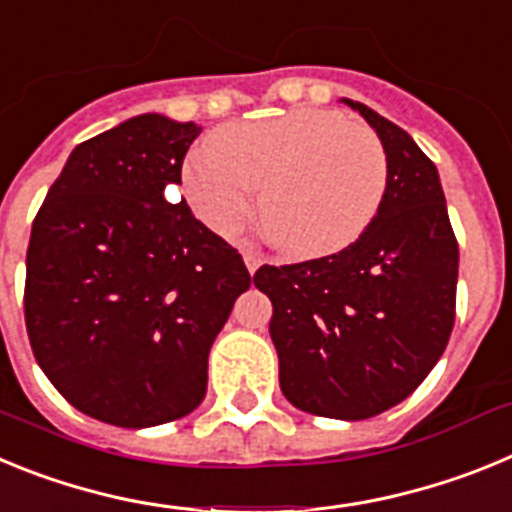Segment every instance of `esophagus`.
<instances>
[{"label": "esophagus", "instance_id": "obj_1", "mask_svg": "<svg viewBox=\"0 0 512 512\" xmlns=\"http://www.w3.org/2000/svg\"><path fill=\"white\" fill-rule=\"evenodd\" d=\"M243 261H246V269L251 271V274L261 266V256L253 251V248H246V251H243Z\"/></svg>", "mask_w": 512, "mask_h": 512}]
</instances>
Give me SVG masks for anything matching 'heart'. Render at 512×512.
Here are the masks:
<instances>
[{"label": "heart", "instance_id": "heart-1", "mask_svg": "<svg viewBox=\"0 0 512 512\" xmlns=\"http://www.w3.org/2000/svg\"><path fill=\"white\" fill-rule=\"evenodd\" d=\"M390 164L377 133L338 112L300 107L233 122L210 148L189 153L182 194L217 235L251 217V189L269 241L292 259H325L354 246L387 194Z\"/></svg>", "mask_w": 512, "mask_h": 512}]
</instances>
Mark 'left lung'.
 <instances>
[{"label":"left lung","instance_id":"8db88e82","mask_svg":"<svg viewBox=\"0 0 512 512\" xmlns=\"http://www.w3.org/2000/svg\"><path fill=\"white\" fill-rule=\"evenodd\" d=\"M382 140L390 164L374 223L346 251L261 266L274 305L279 387L295 408L364 420L395 408L428 377L454 328L459 246L438 169L413 138L343 99Z\"/></svg>","mask_w":512,"mask_h":512}]
</instances>
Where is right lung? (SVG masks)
Listing matches in <instances>:
<instances>
[{
    "label": "right lung",
    "mask_w": 512,
    "mask_h": 512,
    "mask_svg": "<svg viewBox=\"0 0 512 512\" xmlns=\"http://www.w3.org/2000/svg\"><path fill=\"white\" fill-rule=\"evenodd\" d=\"M200 133L156 112L130 117L71 151L35 215L30 346L53 387L102 423L192 413L212 341L251 287L241 253L174 200Z\"/></svg>",
    "instance_id": "add662e5"
}]
</instances>
